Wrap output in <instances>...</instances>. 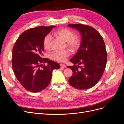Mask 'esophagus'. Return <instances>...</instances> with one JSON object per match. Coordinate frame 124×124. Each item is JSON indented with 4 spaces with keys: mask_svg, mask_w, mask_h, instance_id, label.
Masks as SVG:
<instances>
[{
    "mask_svg": "<svg viewBox=\"0 0 124 124\" xmlns=\"http://www.w3.org/2000/svg\"><path fill=\"white\" fill-rule=\"evenodd\" d=\"M60 66H61V68H66V65H64V64H61L60 65Z\"/></svg>",
    "mask_w": 124,
    "mask_h": 124,
    "instance_id": "esophagus-1",
    "label": "esophagus"
}]
</instances>
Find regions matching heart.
<instances>
[{
	"instance_id": "obj_1",
	"label": "heart",
	"mask_w": 124,
	"mask_h": 124,
	"mask_svg": "<svg viewBox=\"0 0 124 124\" xmlns=\"http://www.w3.org/2000/svg\"><path fill=\"white\" fill-rule=\"evenodd\" d=\"M55 35L66 41L68 47L73 51L78 49L81 46V39L77 36L74 35V32L71 30L63 28L60 29L55 32ZM52 37L50 35L45 36L43 39V46L46 50H49L51 46ZM70 55L68 50L63 51H56L51 54V58L56 61L64 62L67 58Z\"/></svg>"
}]
</instances>
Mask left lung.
<instances>
[{
	"label": "left lung",
	"mask_w": 124,
	"mask_h": 124,
	"mask_svg": "<svg viewBox=\"0 0 124 124\" xmlns=\"http://www.w3.org/2000/svg\"><path fill=\"white\" fill-rule=\"evenodd\" d=\"M68 26L78 30L82 36L80 47L70 59L74 65L67 66L73 72L69 83L78 89L91 88L98 83L106 68L107 52L103 39L99 32L90 26L81 24Z\"/></svg>",
	"instance_id": "1"
}]
</instances>
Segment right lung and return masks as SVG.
Listing matches in <instances>:
<instances>
[{
    "label": "right lung",
    "instance_id": "1",
    "mask_svg": "<svg viewBox=\"0 0 124 124\" xmlns=\"http://www.w3.org/2000/svg\"><path fill=\"white\" fill-rule=\"evenodd\" d=\"M54 27L28 29L18 37L13 47L12 65L15 76L31 92H39L46 88L50 83L53 70L61 67L57 62L42 57L43 39Z\"/></svg>",
    "mask_w": 124,
    "mask_h": 124
}]
</instances>
